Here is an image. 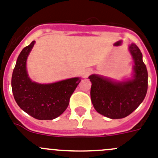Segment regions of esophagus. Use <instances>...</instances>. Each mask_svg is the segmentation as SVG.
<instances>
[{"instance_id": "obj_1", "label": "esophagus", "mask_w": 158, "mask_h": 158, "mask_svg": "<svg viewBox=\"0 0 158 158\" xmlns=\"http://www.w3.org/2000/svg\"><path fill=\"white\" fill-rule=\"evenodd\" d=\"M92 72V70L91 69H86V70L83 72V73H82V77L83 78H87L88 76L91 74Z\"/></svg>"}]
</instances>
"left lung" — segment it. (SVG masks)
Returning <instances> with one entry per match:
<instances>
[{
	"instance_id": "left-lung-1",
	"label": "left lung",
	"mask_w": 158,
	"mask_h": 158,
	"mask_svg": "<svg viewBox=\"0 0 158 158\" xmlns=\"http://www.w3.org/2000/svg\"><path fill=\"white\" fill-rule=\"evenodd\" d=\"M134 60L131 79L116 81L93 74L90 98L95 110L110 119H121L134 112L143 102L148 87V73L143 54L135 44L128 46Z\"/></svg>"
}]
</instances>
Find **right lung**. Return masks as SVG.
Instances as JSON below:
<instances>
[{"mask_svg":"<svg viewBox=\"0 0 158 158\" xmlns=\"http://www.w3.org/2000/svg\"><path fill=\"white\" fill-rule=\"evenodd\" d=\"M35 41L23 49L12 76L14 98L21 109L37 120H53L66 110L69 100L80 82L79 77L52 83H38L30 79L27 60Z\"/></svg>","mask_w":158,"mask_h":158,"instance_id":"1","label":"right lung"}]
</instances>
